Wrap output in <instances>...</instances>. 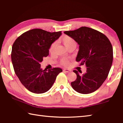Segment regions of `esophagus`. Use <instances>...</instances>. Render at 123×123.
I'll return each mask as SVG.
<instances>
[{
	"mask_svg": "<svg viewBox=\"0 0 123 123\" xmlns=\"http://www.w3.org/2000/svg\"><path fill=\"white\" fill-rule=\"evenodd\" d=\"M64 71L67 72V73H70V72H71V70H69V69H64Z\"/></svg>",
	"mask_w": 123,
	"mask_h": 123,
	"instance_id": "esophagus-1",
	"label": "esophagus"
}]
</instances>
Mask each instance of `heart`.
Wrapping results in <instances>:
<instances>
[{
    "mask_svg": "<svg viewBox=\"0 0 123 123\" xmlns=\"http://www.w3.org/2000/svg\"><path fill=\"white\" fill-rule=\"evenodd\" d=\"M61 40L62 43H63V44L66 47L67 49L71 45L76 44V43L75 41H74V40L73 39V38L69 37V36H64V37H63L62 38ZM56 46H57L56 42L53 43L52 44V45L50 46V49H49V52L51 53H54L55 52V49H56ZM61 63L62 65H63V66H67L69 64V62L68 60L63 59L61 61Z\"/></svg>",
    "mask_w": 123,
    "mask_h": 123,
    "instance_id": "1",
    "label": "heart"
}]
</instances>
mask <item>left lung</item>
<instances>
[{
	"mask_svg": "<svg viewBox=\"0 0 123 123\" xmlns=\"http://www.w3.org/2000/svg\"><path fill=\"white\" fill-rule=\"evenodd\" d=\"M64 33L77 43L79 50L76 60L87 67L82 75H79L78 71H73L77 78L71 83L72 87L81 94L94 92L105 81L111 68L113 60L111 43L102 33L86 26Z\"/></svg>",
	"mask_w": 123,
	"mask_h": 123,
	"instance_id": "left-lung-1",
	"label": "left lung"
}]
</instances>
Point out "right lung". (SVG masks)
Returning a JSON list of instances; mask_svg holds the SVG:
<instances>
[{"instance_id": "obj_1", "label": "right lung", "mask_w": 123, "mask_h": 123, "mask_svg": "<svg viewBox=\"0 0 123 123\" xmlns=\"http://www.w3.org/2000/svg\"><path fill=\"white\" fill-rule=\"evenodd\" d=\"M62 35L61 31L50 32L34 29L22 34L12 46L11 59L15 73L23 85L30 92L44 93L51 88L61 68L43 70L40 67L49 55L52 44Z\"/></svg>"}]
</instances>
